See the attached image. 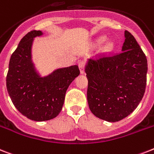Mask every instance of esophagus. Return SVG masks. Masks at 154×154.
<instances>
[{"mask_svg": "<svg viewBox=\"0 0 154 154\" xmlns=\"http://www.w3.org/2000/svg\"><path fill=\"white\" fill-rule=\"evenodd\" d=\"M85 61H79L78 62V66H79L80 72H81V74H83L84 72H85Z\"/></svg>", "mask_w": 154, "mask_h": 154, "instance_id": "obj_1", "label": "esophagus"}]
</instances>
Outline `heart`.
Here are the masks:
<instances>
[{"label": "heart", "instance_id": "obj_1", "mask_svg": "<svg viewBox=\"0 0 154 154\" xmlns=\"http://www.w3.org/2000/svg\"><path fill=\"white\" fill-rule=\"evenodd\" d=\"M107 40V37L106 35H102L97 38V40L95 42V45L97 47H100ZM115 48V42L113 40H110L106 43L103 47V53L108 54L111 53Z\"/></svg>", "mask_w": 154, "mask_h": 154}]
</instances>
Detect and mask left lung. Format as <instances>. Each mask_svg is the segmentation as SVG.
<instances>
[{"label":"left lung","mask_w":154,"mask_h":154,"mask_svg":"<svg viewBox=\"0 0 154 154\" xmlns=\"http://www.w3.org/2000/svg\"><path fill=\"white\" fill-rule=\"evenodd\" d=\"M124 36L120 54L96 61L88 59L85 68L90 111L111 122L122 120L132 113L146 90V57L129 32L125 31Z\"/></svg>","instance_id":"1"}]
</instances>
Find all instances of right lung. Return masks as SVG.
Returning a JSON list of instances; mask_svg holds the SVG:
<instances>
[{
    "instance_id": "obj_1",
    "label": "right lung",
    "mask_w": 154,
    "mask_h": 154,
    "mask_svg": "<svg viewBox=\"0 0 154 154\" xmlns=\"http://www.w3.org/2000/svg\"><path fill=\"white\" fill-rule=\"evenodd\" d=\"M41 31L28 32L11 56L6 85L16 108L29 119L42 122L62 111L66 90L80 74L77 65L58 68L42 77L32 59L34 38Z\"/></svg>"
}]
</instances>
